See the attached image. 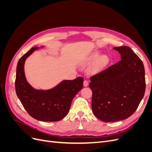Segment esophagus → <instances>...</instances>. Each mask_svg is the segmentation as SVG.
<instances>
[{
    "label": "esophagus",
    "mask_w": 152,
    "mask_h": 152,
    "mask_svg": "<svg viewBox=\"0 0 152 152\" xmlns=\"http://www.w3.org/2000/svg\"><path fill=\"white\" fill-rule=\"evenodd\" d=\"M88 85H89V81L87 80H85L84 81V87H87Z\"/></svg>",
    "instance_id": "esophagus-1"
}]
</instances>
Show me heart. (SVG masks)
Wrapping results in <instances>:
<instances>
[{"label":"heart","mask_w":152,"mask_h":152,"mask_svg":"<svg viewBox=\"0 0 152 152\" xmlns=\"http://www.w3.org/2000/svg\"><path fill=\"white\" fill-rule=\"evenodd\" d=\"M100 56L99 53H96L94 54V55L92 56V60H96ZM109 63V58L106 56V55H103V56H101L99 59H98V61L96 62V63L94 65V66L90 69V73H98L102 70L104 68H105L108 65Z\"/></svg>","instance_id":"heart-1"}]
</instances>
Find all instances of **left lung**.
Listing matches in <instances>:
<instances>
[{"label":"left lung","instance_id":"1","mask_svg":"<svg viewBox=\"0 0 152 152\" xmlns=\"http://www.w3.org/2000/svg\"><path fill=\"white\" fill-rule=\"evenodd\" d=\"M121 60L90 78L92 110L105 122L124 120L135 112L145 94V68L127 46L113 48Z\"/></svg>","mask_w":152,"mask_h":152}]
</instances>
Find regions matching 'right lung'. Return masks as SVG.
<instances>
[{
  "label": "right lung",
  "instance_id": "add662e5",
  "mask_svg": "<svg viewBox=\"0 0 152 152\" xmlns=\"http://www.w3.org/2000/svg\"><path fill=\"white\" fill-rule=\"evenodd\" d=\"M38 48H32L18 62L15 80L16 93L30 115L44 122L59 121L65 117L70 108L75 96L83 88L84 78L63 80L54 88L36 90L27 82L24 65L26 59Z\"/></svg>",
  "mask_w": 152,
  "mask_h": 152
}]
</instances>
